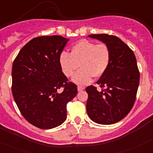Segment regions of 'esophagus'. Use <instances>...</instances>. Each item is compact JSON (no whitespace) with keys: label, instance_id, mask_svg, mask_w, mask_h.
I'll use <instances>...</instances> for the list:
<instances>
[{"label":"esophagus","instance_id":"esophagus-1","mask_svg":"<svg viewBox=\"0 0 153 153\" xmlns=\"http://www.w3.org/2000/svg\"><path fill=\"white\" fill-rule=\"evenodd\" d=\"M84 87H83V86H77V90L78 91H82V90H84Z\"/></svg>","mask_w":153,"mask_h":153}]
</instances>
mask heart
I'll list each match as a JSON object with an SVG mask.
<instances>
[{"instance_id":"b5f03b06","label":"heart","mask_w":153,"mask_h":153,"mask_svg":"<svg viewBox=\"0 0 153 153\" xmlns=\"http://www.w3.org/2000/svg\"><path fill=\"white\" fill-rule=\"evenodd\" d=\"M60 65L66 76H72L76 70H80L74 75L72 80L76 84H87L92 77L99 78L104 74L110 63V51L104 44L82 40L73 46L70 54L62 52Z\"/></svg>"}]
</instances>
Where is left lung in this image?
Instances as JSON below:
<instances>
[{"label":"left lung","instance_id":"8db88e82","mask_svg":"<svg viewBox=\"0 0 153 153\" xmlns=\"http://www.w3.org/2000/svg\"><path fill=\"white\" fill-rule=\"evenodd\" d=\"M110 51V63L97 82L101 88L89 86L86 112L90 120L102 125L116 123L132 109L140 84V72L134 53L119 37L108 34H91Z\"/></svg>","mask_w":153,"mask_h":153}]
</instances>
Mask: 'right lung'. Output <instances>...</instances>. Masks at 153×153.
<instances>
[{"label": "right lung", "mask_w": 153, "mask_h": 153, "mask_svg": "<svg viewBox=\"0 0 153 153\" xmlns=\"http://www.w3.org/2000/svg\"><path fill=\"white\" fill-rule=\"evenodd\" d=\"M68 41L58 35L33 38L13 63V99L25 120L40 129L61 125L67 119V103L77 94V86L67 83L59 61Z\"/></svg>", "instance_id": "right-lung-1"}]
</instances>
